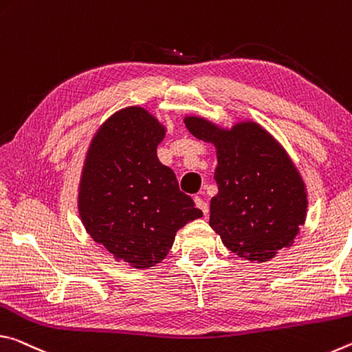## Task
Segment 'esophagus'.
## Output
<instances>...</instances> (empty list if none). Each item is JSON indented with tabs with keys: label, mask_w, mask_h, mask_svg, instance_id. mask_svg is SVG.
<instances>
[{
	"label": "esophagus",
	"mask_w": 352,
	"mask_h": 352,
	"mask_svg": "<svg viewBox=\"0 0 352 352\" xmlns=\"http://www.w3.org/2000/svg\"><path fill=\"white\" fill-rule=\"evenodd\" d=\"M195 204H197L198 209L207 217V214H209V204H207L206 201L203 198H199V197H195Z\"/></svg>",
	"instance_id": "obj_1"
}]
</instances>
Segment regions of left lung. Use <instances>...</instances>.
<instances>
[{
    "label": "left lung",
    "instance_id": "left-lung-1",
    "mask_svg": "<svg viewBox=\"0 0 352 352\" xmlns=\"http://www.w3.org/2000/svg\"><path fill=\"white\" fill-rule=\"evenodd\" d=\"M184 123L217 149L218 193L209 224L224 246L258 263L292 246L307 217V190L279 142L256 122L228 129L187 115Z\"/></svg>",
    "mask_w": 352,
    "mask_h": 352
}]
</instances>
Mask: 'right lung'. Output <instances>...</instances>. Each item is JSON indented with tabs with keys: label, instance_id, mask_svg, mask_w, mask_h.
Returning <instances> with one entry per match:
<instances>
[{
	"label": "right lung",
	"instance_id": "add662e5",
	"mask_svg": "<svg viewBox=\"0 0 352 352\" xmlns=\"http://www.w3.org/2000/svg\"><path fill=\"white\" fill-rule=\"evenodd\" d=\"M165 126L140 106L111 115L91 138L79 181L85 230L117 262L149 268L164 261L176 232L203 217L159 162Z\"/></svg>",
	"mask_w": 352,
	"mask_h": 352
}]
</instances>
